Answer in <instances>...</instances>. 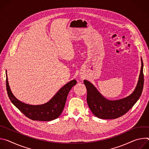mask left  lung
<instances>
[{"instance_id": "8db88e82", "label": "left lung", "mask_w": 149, "mask_h": 149, "mask_svg": "<svg viewBox=\"0 0 149 149\" xmlns=\"http://www.w3.org/2000/svg\"><path fill=\"white\" fill-rule=\"evenodd\" d=\"M136 87L129 96L117 100H109L98 91L96 87L87 80L84 82L87 89V102L95 116L101 119H115L127 113L139 100L144 85L143 63Z\"/></svg>"}]
</instances>
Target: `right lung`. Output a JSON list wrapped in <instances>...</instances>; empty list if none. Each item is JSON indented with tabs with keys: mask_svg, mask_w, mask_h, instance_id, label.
I'll return each instance as SVG.
<instances>
[{
	"mask_svg": "<svg viewBox=\"0 0 149 149\" xmlns=\"http://www.w3.org/2000/svg\"><path fill=\"white\" fill-rule=\"evenodd\" d=\"M6 77V90L10 101L26 117L34 121H49L57 118L63 112L69 91L77 84L75 79L70 81L60 88L48 102L41 105H34L20 101L13 95L9 85L7 71Z\"/></svg>",
	"mask_w": 149,
	"mask_h": 149,
	"instance_id": "right-lung-1",
	"label": "right lung"
}]
</instances>
